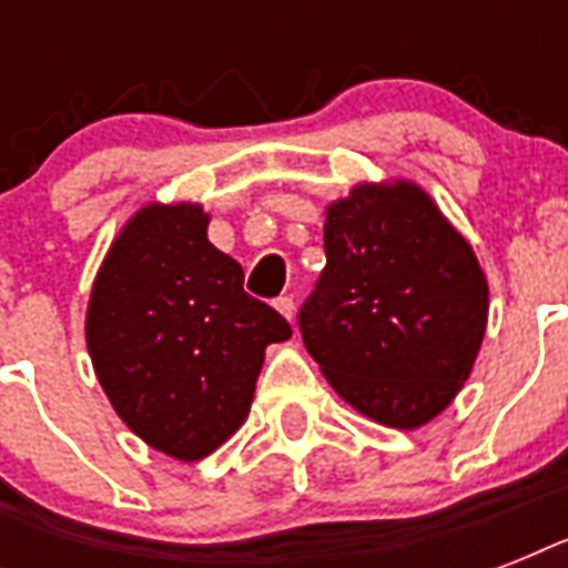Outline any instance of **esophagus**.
<instances>
[{
    "instance_id": "esophagus-1",
    "label": "esophagus",
    "mask_w": 568,
    "mask_h": 568,
    "mask_svg": "<svg viewBox=\"0 0 568 568\" xmlns=\"http://www.w3.org/2000/svg\"><path fill=\"white\" fill-rule=\"evenodd\" d=\"M274 306H276V310H280V312H283V315H285V318H288V321L294 318V297H292V294H283V297H276Z\"/></svg>"
}]
</instances>
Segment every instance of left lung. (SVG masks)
I'll return each mask as SVG.
<instances>
[{
    "mask_svg": "<svg viewBox=\"0 0 568 568\" xmlns=\"http://www.w3.org/2000/svg\"><path fill=\"white\" fill-rule=\"evenodd\" d=\"M327 267L297 312L303 345L359 413L413 430L466 383L489 310L466 239L409 182L327 209Z\"/></svg>",
    "mask_w": 568,
    "mask_h": 568,
    "instance_id": "left-lung-1",
    "label": "left lung"
}]
</instances>
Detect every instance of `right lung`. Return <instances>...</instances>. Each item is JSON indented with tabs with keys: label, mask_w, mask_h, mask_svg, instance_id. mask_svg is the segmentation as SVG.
<instances>
[{
	"label": "right lung",
	"mask_w": 568,
	"mask_h": 568,
	"mask_svg": "<svg viewBox=\"0 0 568 568\" xmlns=\"http://www.w3.org/2000/svg\"><path fill=\"white\" fill-rule=\"evenodd\" d=\"M200 205H146L102 262L88 351L111 406L153 448L203 459L247 418L265 347L288 321L244 292Z\"/></svg>",
	"instance_id": "1"
}]
</instances>
